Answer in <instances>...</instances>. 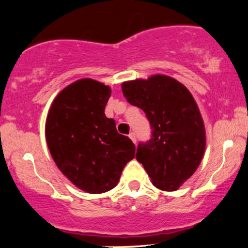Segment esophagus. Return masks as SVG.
Returning a JSON list of instances; mask_svg holds the SVG:
<instances>
[{"label": "esophagus", "instance_id": "34e87169", "mask_svg": "<svg viewBox=\"0 0 248 248\" xmlns=\"http://www.w3.org/2000/svg\"><path fill=\"white\" fill-rule=\"evenodd\" d=\"M129 139L134 142V143H136V135H135V133H130L129 134Z\"/></svg>", "mask_w": 248, "mask_h": 248}]
</instances>
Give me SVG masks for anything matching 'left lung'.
Masks as SVG:
<instances>
[{"label": "left lung", "mask_w": 248, "mask_h": 248, "mask_svg": "<svg viewBox=\"0 0 248 248\" xmlns=\"http://www.w3.org/2000/svg\"><path fill=\"white\" fill-rule=\"evenodd\" d=\"M121 87L127 101L146 113L153 129L152 139L139 144L136 160L157 189L175 191L197 170L205 152L197 102L182 82L164 75L124 81Z\"/></svg>", "instance_id": "left-lung-1"}]
</instances>
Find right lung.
<instances>
[{"label":"right lung","instance_id":"obj_1","mask_svg":"<svg viewBox=\"0 0 248 248\" xmlns=\"http://www.w3.org/2000/svg\"><path fill=\"white\" fill-rule=\"evenodd\" d=\"M110 87L82 78L62 88L51 105L45 139L62 175L88 193L116 186L124 168L135 156L130 139L118 133L105 115Z\"/></svg>","mask_w":248,"mask_h":248}]
</instances>
